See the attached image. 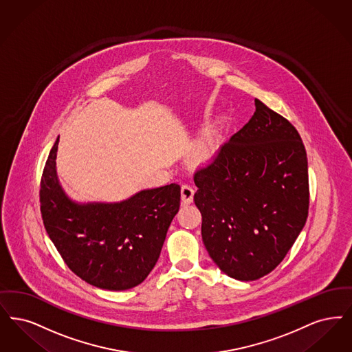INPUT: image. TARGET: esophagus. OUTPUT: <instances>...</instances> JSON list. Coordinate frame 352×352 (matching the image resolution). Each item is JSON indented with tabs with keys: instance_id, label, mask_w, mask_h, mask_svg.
Instances as JSON below:
<instances>
[{
	"instance_id": "34e87169",
	"label": "esophagus",
	"mask_w": 352,
	"mask_h": 352,
	"mask_svg": "<svg viewBox=\"0 0 352 352\" xmlns=\"http://www.w3.org/2000/svg\"><path fill=\"white\" fill-rule=\"evenodd\" d=\"M194 194H195V188L191 184H183L181 188V197L184 204H190L194 200Z\"/></svg>"
}]
</instances>
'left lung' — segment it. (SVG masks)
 <instances>
[{"mask_svg": "<svg viewBox=\"0 0 352 352\" xmlns=\"http://www.w3.org/2000/svg\"><path fill=\"white\" fill-rule=\"evenodd\" d=\"M194 182L204 246L233 279L270 274L305 226V146L295 126L259 99L252 119L195 171Z\"/></svg>", "mask_w": 352, "mask_h": 352, "instance_id": "8db88e82", "label": "left lung"}]
</instances>
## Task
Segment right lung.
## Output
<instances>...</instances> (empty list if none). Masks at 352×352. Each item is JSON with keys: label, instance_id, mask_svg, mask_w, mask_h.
<instances>
[{"label": "right lung", "instance_id": "add662e5", "mask_svg": "<svg viewBox=\"0 0 352 352\" xmlns=\"http://www.w3.org/2000/svg\"><path fill=\"white\" fill-rule=\"evenodd\" d=\"M58 138L41 181L43 224L57 252L82 280L109 291L139 285L155 267L170 223L179 210L181 187L142 190L120 203L78 204L56 174Z\"/></svg>", "mask_w": 352, "mask_h": 352}]
</instances>
